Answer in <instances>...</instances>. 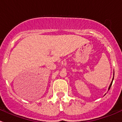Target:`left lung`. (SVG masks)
Returning a JSON list of instances; mask_svg holds the SVG:
<instances>
[{
	"instance_id": "8db88e82",
	"label": "left lung",
	"mask_w": 122,
	"mask_h": 122,
	"mask_svg": "<svg viewBox=\"0 0 122 122\" xmlns=\"http://www.w3.org/2000/svg\"><path fill=\"white\" fill-rule=\"evenodd\" d=\"M114 75H115V72H113V79H112V82L110 83V86H109V89H108V90H109V89H110V87H111V86H112V85L113 80V79H114Z\"/></svg>"
}]
</instances>
